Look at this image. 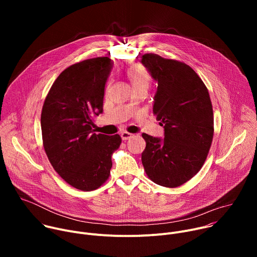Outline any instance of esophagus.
Masks as SVG:
<instances>
[{"mask_svg":"<svg viewBox=\"0 0 257 257\" xmlns=\"http://www.w3.org/2000/svg\"><path fill=\"white\" fill-rule=\"evenodd\" d=\"M131 137H133V134H131V133H129V132L124 131V132L121 133V138H122V140H124V141L130 139Z\"/></svg>","mask_w":257,"mask_h":257,"instance_id":"1","label":"esophagus"}]
</instances>
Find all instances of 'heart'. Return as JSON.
<instances>
[{"instance_id": "obj_1", "label": "heart", "mask_w": 257, "mask_h": 257, "mask_svg": "<svg viewBox=\"0 0 257 257\" xmlns=\"http://www.w3.org/2000/svg\"><path fill=\"white\" fill-rule=\"evenodd\" d=\"M128 79L133 88L145 86L148 87L150 84V75L148 71L141 65H134L130 67L127 71Z\"/></svg>"}]
</instances>
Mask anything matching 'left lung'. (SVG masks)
Listing matches in <instances>:
<instances>
[{
  "label": "left lung",
  "mask_w": 257,
  "mask_h": 257,
  "mask_svg": "<svg viewBox=\"0 0 257 257\" xmlns=\"http://www.w3.org/2000/svg\"><path fill=\"white\" fill-rule=\"evenodd\" d=\"M140 62L158 82L153 109L165 131L164 138L142 133V165L156 184L178 187L197 174L210 149L213 113L208 90L185 63L156 54L143 55Z\"/></svg>",
  "instance_id": "8db88e82"
}]
</instances>
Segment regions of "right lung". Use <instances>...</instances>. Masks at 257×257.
<instances>
[{
	"instance_id": "1",
	"label": "right lung",
	"mask_w": 257,
	"mask_h": 257,
	"mask_svg": "<svg viewBox=\"0 0 257 257\" xmlns=\"http://www.w3.org/2000/svg\"><path fill=\"white\" fill-rule=\"evenodd\" d=\"M114 62L84 60L65 69L52 85L42 111L46 154L55 171L82 191L98 188L113 166L120 135L95 134L92 119L102 113L104 86Z\"/></svg>"
}]
</instances>
